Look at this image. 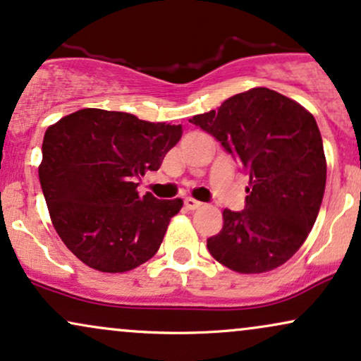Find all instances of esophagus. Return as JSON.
Returning a JSON list of instances; mask_svg holds the SVG:
<instances>
[{
	"mask_svg": "<svg viewBox=\"0 0 361 361\" xmlns=\"http://www.w3.org/2000/svg\"><path fill=\"white\" fill-rule=\"evenodd\" d=\"M184 206L188 207V209H197V207L202 206V202H199V201H196V199H192V197H185L184 199Z\"/></svg>",
	"mask_w": 361,
	"mask_h": 361,
	"instance_id": "34e87169",
	"label": "esophagus"
}]
</instances>
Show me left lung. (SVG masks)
<instances>
[{"label":"left lung","instance_id":"left-lung-1","mask_svg":"<svg viewBox=\"0 0 361 361\" xmlns=\"http://www.w3.org/2000/svg\"><path fill=\"white\" fill-rule=\"evenodd\" d=\"M189 121L213 135L250 177L245 209H224L223 230L207 238L211 255L240 274L286 264L306 241L324 196L314 116L281 92L255 87Z\"/></svg>","mask_w":361,"mask_h":361}]
</instances>
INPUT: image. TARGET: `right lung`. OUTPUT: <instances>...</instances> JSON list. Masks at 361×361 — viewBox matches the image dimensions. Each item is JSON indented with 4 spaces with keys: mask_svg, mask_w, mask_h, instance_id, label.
Listing matches in <instances>:
<instances>
[{
    "mask_svg": "<svg viewBox=\"0 0 361 361\" xmlns=\"http://www.w3.org/2000/svg\"><path fill=\"white\" fill-rule=\"evenodd\" d=\"M182 137L180 125L84 108L49 126L38 167L50 219L66 247L99 272H128L160 248L182 199L138 194Z\"/></svg>",
    "mask_w": 361,
    "mask_h": 361,
    "instance_id": "1",
    "label": "right lung"
}]
</instances>
